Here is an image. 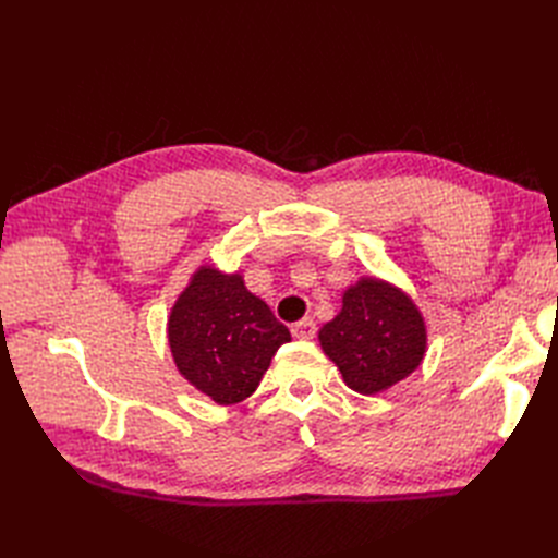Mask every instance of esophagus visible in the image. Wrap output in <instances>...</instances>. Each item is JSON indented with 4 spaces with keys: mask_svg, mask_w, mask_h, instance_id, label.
Listing matches in <instances>:
<instances>
[{
    "mask_svg": "<svg viewBox=\"0 0 558 558\" xmlns=\"http://www.w3.org/2000/svg\"><path fill=\"white\" fill-rule=\"evenodd\" d=\"M291 332H293V337H298V340H312V337L316 335L314 318H302V320H298V324L291 326Z\"/></svg>",
    "mask_w": 558,
    "mask_h": 558,
    "instance_id": "1",
    "label": "esophagus"
}]
</instances>
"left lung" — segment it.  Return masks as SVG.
I'll use <instances>...</instances> for the list:
<instances>
[{"label":"left lung","mask_w":558,"mask_h":558,"mask_svg":"<svg viewBox=\"0 0 558 558\" xmlns=\"http://www.w3.org/2000/svg\"><path fill=\"white\" fill-rule=\"evenodd\" d=\"M318 340L349 388L375 396L418 367L426 326L402 291L363 279L344 293L342 312L320 328Z\"/></svg>","instance_id":"left-lung-1"}]
</instances>
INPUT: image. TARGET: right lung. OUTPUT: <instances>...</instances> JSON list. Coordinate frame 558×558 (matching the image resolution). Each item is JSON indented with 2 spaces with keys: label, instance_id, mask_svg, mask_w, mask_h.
<instances>
[{
  "label": "right lung",
  "instance_id": "add662e5",
  "mask_svg": "<svg viewBox=\"0 0 558 558\" xmlns=\"http://www.w3.org/2000/svg\"><path fill=\"white\" fill-rule=\"evenodd\" d=\"M172 356L179 373L218 404L256 391L277 349L291 332L240 275L202 267L170 314Z\"/></svg>",
  "mask_w": 558,
  "mask_h": 558
}]
</instances>
